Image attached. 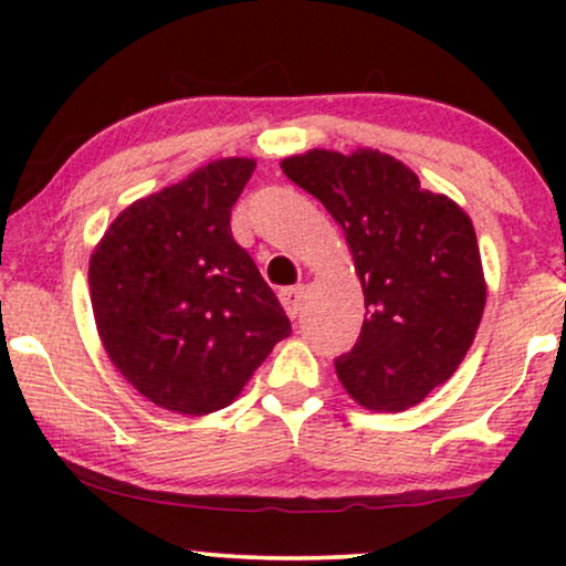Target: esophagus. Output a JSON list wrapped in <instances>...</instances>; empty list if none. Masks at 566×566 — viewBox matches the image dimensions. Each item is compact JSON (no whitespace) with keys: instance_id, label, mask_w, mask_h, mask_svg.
<instances>
[{"instance_id":"1","label":"esophagus","mask_w":566,"mask_h":566,"mask_svg":"<svg viewBox=\"0 0 566 566\" xmlns=\"http://www.w3.org/2000/svg\"><path fill=\"white\" fill-rule=\"evenodd\" d=\"M281 304L285 308V314L291 316V319H296L301 314V304H304L306 298V285H289V289H281Z\"/></svg>"}]
</instances>
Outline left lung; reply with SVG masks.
Wrapping results in <instances>:
<instances>
[{
  "mask_svg": "<svg viewBox=\"0 0 566 566\" xmlns=\"http://www.w3.org/2000/svg\"><path fill=\"white\" fill-rule=\"evenodd\" d=\"M345 231L366 296L358 343L335 360L366 409L420 405L461 366L482 322L486 283L471 219L376 149H312L281 161Z\"/></svg>",
  "mask_w": 566,
  "mask_h": 566,
  "instance_id": "8db88e82",
  "label": "left lung"
}]
</instances>
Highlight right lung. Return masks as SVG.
I'll return each mask as SVG.
<instances>
[{"label":"right lung","instance_id":"add662e5","mask_svg":"<svg viewBox=\"0 0 566 566\" xmlns=\"http://www.w3.org/2000/svg\"><path fill=\"white\" fill-rule=\"evenodd\" d=\"M252 172L247 157L208 161L130 203L92 252V312L107 358L169 412L229 407L291 335L273 289L231 237V208Z\"/></svg>","mask_w":566,"mask_h":566}]
</instances>
